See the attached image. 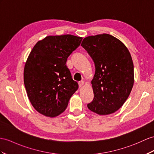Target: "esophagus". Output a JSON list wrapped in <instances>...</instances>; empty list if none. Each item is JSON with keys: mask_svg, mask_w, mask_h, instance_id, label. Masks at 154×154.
Returning <instances> with one entry per match:
<instances>
[{"mask_svg": "<svg viewBox=\"0 0 154 154\" xmlns=\"http://www.w3.org/2000/svg\"><path fill=\"white\" fill-rule=\"evenodd\" d=\"M78 84H79V86H80V88L83 87L84 85V81H80V82H79V83H78Z\"/></svg>", "mask_w": 154, "mask_h": 154, "instance_id": "1", "label": "esophagus"}]
</instances>
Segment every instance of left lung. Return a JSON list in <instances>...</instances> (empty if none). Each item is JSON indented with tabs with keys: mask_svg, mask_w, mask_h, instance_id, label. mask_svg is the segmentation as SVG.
Listing matches in <instances>:
<instances>
[{
	"mask_svg": "<svg viewBox=\"0 0 154 154\" xmlns=\"http://www.w3.org/2000/svg\"><path fill=\"white\" fill-rule=\"evenodd\" d=\"M81 46L95 66L91 81L94 97L88 108L99 115L114 113L125 103L134 84V66L128 49L108 34L86 37Z\"/></svg>",
	"mask_w": 154,
	"mask_h": 154,
	"instance_id": "1",
	"label": "left lung"
}]
</instances>
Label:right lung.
Masks as SVG:
<instances>
[{
    "label": "right lung",
    "instance_id": "right-lung-1",
    "mask_svg": "<svg viewBox=\"0 0 154 154\" xmlns=\"http://www.w3.org/2000/svg\"><path fill=\"white\" fill-rule=\"evenodd\" d=\"M82 37L48 36L38 41L24 68V84L35 109L48 117L63 113L78 88L68 67L67 58L80 46Z\"/></svg>",
    "mask_w": 154,
    "mask_h": 154
}]
</instances>
